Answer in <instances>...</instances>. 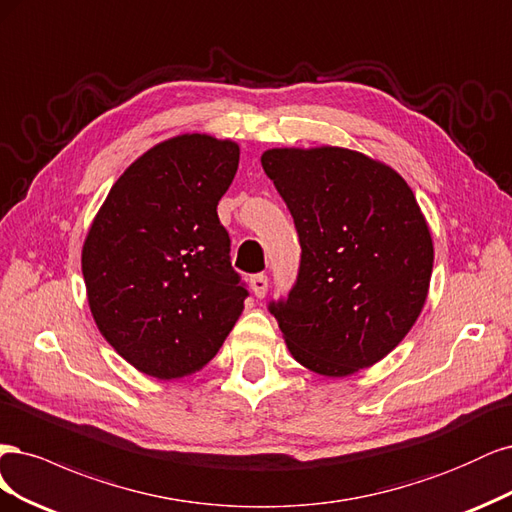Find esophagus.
<instances>
[{
    "mask_svg": "<svg viewBox=\"0 0 512 512\" xmlns=\"http://www.w3.org/2000/svg\"><path fill=\"white\" fill-rule=\"evenodd\" d=\"M251 289H253V295L255 298H266V293H268V276H263V274H257V276H253L251 278Z\"/></svg>",
    "mask_w": 512,
    "mask_h": 512,
    "instance_id": "esophagus-1",
    "label": "esophagus"
}]
</instances>
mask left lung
I'll return each mask as SVG.
<instances>
[{"mask_svg": "<svg viewBox=\"0 0 512 512\" xmlns=\"http://www.w3.org/2000/svg\"><path fill=\"white\" fill-rule=\"evenodd\" d=\"M302 244L287 302L272 304L291 357L342 378L385 359L417 323L434 242L406 180L342 146H280L261 155Z\"/></svg>", "mask_w": 512, "mask_h": 512, "instance_id": "left-lung-1", "label": "left lung"}]
</instances>
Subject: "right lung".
I'll return each mask as SVG.
<instances>
[{"instance_id": "1", "label": "right lung", "mask_w": 512, "mask_h": 512, "mask_svg": "<svg viewBox=\"0 0 512 512\" xmlns=\"http://www.w3.org/2000/svg\"><path fill=\"white\" fill-rule=\"evenodd\" d=\"M240 146L180 134L119 176L82 244L93 321L138 372L174 381L217 355L244 310L217 204Z\"/></svg>"}]
</instances>
